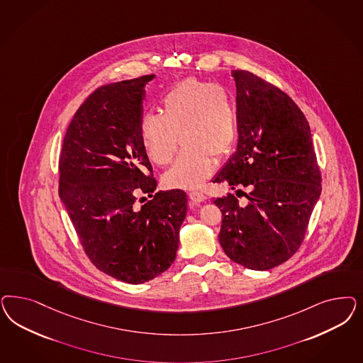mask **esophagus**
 Segmentation results:
<instances>
[{"mask_svg":"<svg viewBox=\"0 0 363 363\" xmlns=\"http://www.w3.org/2000/svg\"><path fill=\"white\" fill-rule=\"evenodd\" d=\"M188 196H189V200L192 201V204H199V203H203L206 200L204 194H201L199 191H192V192H189Z\"/></svg>","mask_w":363,"mask_h":363,"instance_id":"obj_1","label":"esophagus"}]
</instances>
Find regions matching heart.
<instances>
[{
	"mask_svg": "<svg viewBox=\"0 0 363 363\" xmlns=\"http://www.w3.org/2000/svg\"><path fill=\"white\" fill-rule=\"evenodd\" d=\"M139 129L147 156L159 167L171 163L183 141L184 148L164 175L168 187H200L213 172V156L220 159L234 147V96L223 85L189 77L164 94L162 113L141 116Z\"/></svg>",
	"mask_w": 363,
	"mask_h": 363,
	"instance_id": "obj_1",
	"label": "heart"
}]
</instances>
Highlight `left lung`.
I'll return each instance as SVG.
<instances>
[{"label": "left lung", "mask_w": 363, "mask_h": 363, "mask_svg": "<svg viewBox=\"0 0 363 363\" xmlns=\"http://www.w3.org/2000/svg\"><path fill=\"white\" fill-rule=\"evenodd\" d=\"M233 76L239 140L213 183L250 194L246 206L233 194L213 200L222 211L219 242L235 263L264 271L303 243L322 175L308 123L293 99L248 70Z\"/></svg>", "instance_id": "obj_1"}]
</instances>
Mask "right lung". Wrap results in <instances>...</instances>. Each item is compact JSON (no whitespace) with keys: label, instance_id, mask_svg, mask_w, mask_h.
Instances as JSON below:
<instances>
[{"label":"right lung","instance_id":"right-lung-1","mask_svg":"<svg viewBox=\"0 0 363 363\" xmlns=\"http://www.w3.org/2000/svg\"><path fill=\"white\" fill-rule=\"evenodd\" d=\"M153 77L106 84L89 94L70 121L59 159L60 199L84 252L100 271L130 284L171 267L187 213L184 191L155 192L141 144L144 88ZM143 194L153 199L139 205Z\"/></svg>","mask_w":363,"mask_h":363}]
</instances>
